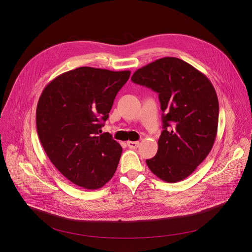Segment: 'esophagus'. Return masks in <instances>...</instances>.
I'll return each mask as SVG.
<instances>
[{"mask_svg":"<svg viewBox=\"0 0 252 252\" xmlns=\"http://www.w3.org/2000/svg\"><path fill=\"white\" fill-rule=\"evenodd\" d=\"M139 146V141H127V147L129 149H137Z\"/></svg>","mask_w":252,"mask_h":252,"instance_id":"obj_1","label":"esophagus"}]
</instances>
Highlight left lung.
Wrapping results in <instances>:
<instances>
[{
  "label": "left lung",
  "instance_id": "8db88e82",
  "mask_svg": "<svg viewBox=\"0 0 252 252\" xmlns=\"http://www.w3.org/2000/svg\"><path fill=\"white\" fill-rule=\"evenodd\" d=\"M131 81L158 94L163 130L147 164L161 181L189 176L210 153L218 133L219 98L211 82L187 62L165 57L136 69Z\"/></svg>",
  "mask_w": 252,
  "mask_h": 252
}]
</instances>
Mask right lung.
<instances>
[{
  "label": "right lung",
  "mask_w": 252,
  "mask_h": 252,
  "mask_svg": "<svg viewBox=\"0 0 252 252\" xmlns=\"http://www.w3.org/2000/svg\"><path fill=\"white\" fill-rule=\"evenodd\" d=\"M129 75L81 66L55 78L39 98L35 124L47 156L85 189L102 188L117 170L123 149L109 132H99Z\"/></svg>",
  "instance_id": "obj_1"
}]
</instances>
